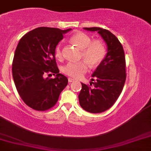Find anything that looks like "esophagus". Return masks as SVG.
I'll return each mask as SVG.
<instances>
[{
	"label": "esophagus",
	"instance_id": "obj_1",
	"mask_svg": "<svg viewBox=\"0 0 151 151\" xmlns=\"http://www.w3.org/2000/svg\"><path fill=\"white\" fill-rule=\"evenodd\" d=\"M75 81V79H73V78H68L69 83L73 82V81Z\"/></svg>",
	"mask_w": 151,
	"mask_h": 151
}]
</instances>
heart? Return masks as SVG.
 <instances>
[{"label": "heart", "mask_w": 151, "mask_h": 151, "mask_svg": "<svg viewBox=\"0 0 151 151\" xmlns=\"http://www.w3.org/2000/svg\"><path fill=\"white\" fill-rule=\"evenodd\" d=\"M72 42L81 49L80 58L85 61L70 62L63 67V73L74 78H81L88 71V63L91 67L98 66L103 61L106 55V48L102 41L93 40L91 37L83 32H77L70 38ZM58 59L63 58L62 45H57L55 50Z\"/></svg>", "instance_id": "1"}]
</instances>
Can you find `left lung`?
I'll list each match as a JSON object with an SVG mask.
<instances>
[{
  "mask_svg": "<svg viewBox=\"0 0 151 151\" xmlns=\"http://www.w3.org/2000/svg\"><path fill=\"white\" fill-rule=\"evenodd\" d=\"M84 29L97 31L107 44V54L93 73L90 85L81 83L78 95L79 104L84 110L101 113L110 109L122 92L127 78L125 55L118 39L109 30L96 27Z\"/></svg>",
  "mask_w": 151,
  "mask_h": 151,
  "instance_id": "1",
  "label": "left lung"
}]
</instances>
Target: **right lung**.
<instances>
[{"instance_id": "1", "label": "right lung", "mask_w": 151, "mask_h": 151, "mask_svg": "<svg viewBox=\"0 0 151 151\" xmlns=\"http://www.w3.org/2000/svg\"><path fill=\"white\" fill-rule=\"evenodd\" d=\"M70 30L37 27L23 36L16 47L12 77L19 96L34 110L53 107L68 84L67 78L59 73L55 50L63 34ZM52 74L55 78H48ZM46 74L49 77L45 78Z\"/></svg>"}]
</instances>
